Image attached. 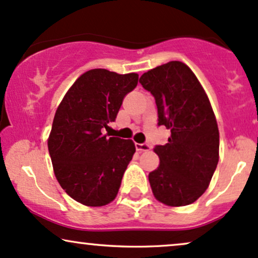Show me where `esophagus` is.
Segmentation results:
<instances>
[{"label": "esophagus", "instance_id": "1", "mask_svg": "<svg viewBox=\"0 0 258 258\" xmlns=\"http://www.w3.org/2000/svg\"><path fill=\"white\" fill-rule=\"evenodd\" d=\"M136 150L140 151V152H145V151H150L151 146L147 144V142H144V144H136Z\"/></svg>", "mask_w": 258, "mask_h": 258}]
</instances>
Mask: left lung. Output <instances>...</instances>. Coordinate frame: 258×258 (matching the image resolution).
<instances>
[{
  "label": "left lung",
  "instance_id": "obj_1",
  "mask_svg": "<svg viewBox=\"0 0 258 258\" xmlns=\"http://www.w3.org/2000/svg\"><path fill=\"white\" fill-rule=\"evenodd\" d=\"M139 82L156 100L158 126L170 130L168 142L154 147L160 163L148 175L153 195L169 207L192 204L208 188L219 163L220 134L210 101L181 61L150 70Z\"/></svg>",
  "mask_w": 258,
  "mask_h": 258
}]
</instances>
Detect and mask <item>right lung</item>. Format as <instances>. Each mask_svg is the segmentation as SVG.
Here are the masks:
<instances>
[{"label":"right lung","mask_w":258,"mask_h":258,"mask_svg":"<svg viewBox=\"0 0 258 258\" xmlns=\"http://www.w3.org/2000/svg\"><path fill=\"white\" fill-rule=\"evenodd\" d=\"M138 80V74L90 70L75 82L57 107L48 151L57 182L81 204L102 207L116 198L135 145L102 132L111 129L108 124L116 120L124 96Z\"/></svg>","instance_id":"obj_1"}]
</instances>
